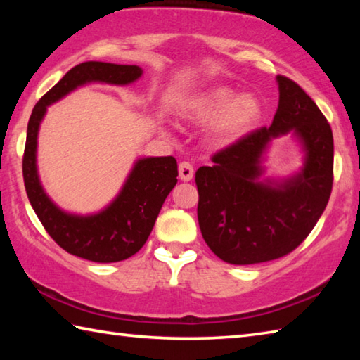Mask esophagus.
Wrapping results in <instances>:
<instances>
[{
    "label": "esophagus",
    "instance_id": "obj_1",
    "mask_svg": "<svg viewBox=\"0 0 360 360\" xmlns=\"http://www.w3.org/2000/svg\"><path fill=\"white\" fill-rule=\"evenodd\" d=\"M179 178H181V181H186V182L193 178V167L191 162L179 163Z\"/></svg>",
    "mask_w": 360,
    "mask_h": 360
}]
</instances>
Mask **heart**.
Instances as JSON below:
<instances>
[{
  "label": "heart",
  "mask_w": 360,
  "mask_h": 360,
  "mask_svg": "<svg viewBox=\"0 0 360 360\" xmlns=\"http://www.w3.org/2000/svg\"><path fill=\"white\" fill-rule=\"evenodd\" d=\"M182 115L195 124H210L216 120L212 141L227 146L252 129L260 117V105L251 95L236 96L227 87H214L193 96L182 109Z\"/></svg>",
  "instance_id": "obj_1"
}]
</instances>
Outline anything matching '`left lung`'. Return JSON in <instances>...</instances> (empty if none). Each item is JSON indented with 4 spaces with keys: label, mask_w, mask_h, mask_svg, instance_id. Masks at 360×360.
Instances as JSON below:
<instances>
[{
    "label": "left lung",
    "mask_w": 360,
    "mask_h": 360,
    "mask_svg": "<svg viewBox=\"0 0 360 360\" xmlns=\"http://www.w3.org/2000/svg\"><path fill=\"white\" fill-rule=\"evenodd\" d=\"M279 103L270 127L216 152L195 173L198 225L219 259L252 265L284 257L309 235L333 184V135L324 114L297 82L278 76ZM292 131L305 149L304 169L276 185L260 181L259 158L273 137Z\"/></svg>",
    "instance_id": "8db88e82"
}]
</instances>
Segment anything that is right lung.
Returning a JSON list of instances; mask_svg holds the SVG:
<instances>
[{
    "mask_svg": "<svg viewBox=\"0 0 360 360\" xmlns=\"http://www.w3.org/2000/svg\"><path fill=\"white\" fill-rule=\"evenodd\" d=\"M143 75L136 65L84 62L71 68L36 103L30 115L22 172L36 216L66 252L85 260L111 264L131 257L148 241L162 205L178 182L174 157H148L135 163L117 198L98 214L75 216L57 208L42 188L36 169L38 130L49 105L87 82L127 85Z\"/></svg>",
    "mask_w": 360,
    "mask_h": 360,
    "instance_id": "add662e5",
    "label": "right lung"
}]
</instances>
